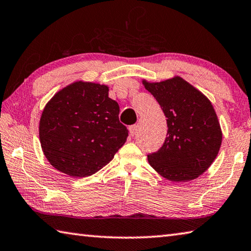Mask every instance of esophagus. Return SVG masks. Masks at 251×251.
Instances as JSON below:
<instances>
[{
	"label": "esophagus",
	"instance_id": "1",
	"mask_svg": "<svg viewBox=\"0 0 251 251\" xmlns=\"http://www.w3.org/2000/svg\"><path fill=\"white\" fill-rule=\"evenodd\" d=\"M137 125H131V126H129V135L131 136V137H134L135 136V134H136V131H137Z\"/></svg>",
	"mask_w": 251,
	"mask_h": 251
}]
</instances>
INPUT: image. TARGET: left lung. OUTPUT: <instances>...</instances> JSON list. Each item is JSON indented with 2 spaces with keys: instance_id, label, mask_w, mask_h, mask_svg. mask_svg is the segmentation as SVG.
Returning <instances> with one entry per match:
<instances>
[{
  "instance_id": "8db88e82",
  "label": "left lung",
  "mask_w": 251,
  "mask_h": 251,
  "mask_svg": "<svg viewBox=\"0 0 251 251\" xmlns=\"http://www.w3.org/2000/svg\"><path fill=\"white\" fill-rule=\"evenodd\" d=\"M143 84L157 100L167 117L168 133L148 162L167 180L186 182L206 171L217 157L222 129L209 100L181 76Z\"/></svg>"
}]
</instances>
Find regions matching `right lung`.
I'll list each match as a JSON object with an SVG mask.
<instances>
[{
	"label": "right lung",
	"instance_id": "obj_1",
	"mask_svg": "<svg viewBox=\"0 0 251 251\" xmlns=\"http://www.w3.org/2000/svg\"><path fill=\"white\" fill-rule=\"evenodd\" d=\"M108 86L75 81L53 95L39 121L43 152L54 169L74 177L94 175L125 144L128 130Z\"/></svg>",
	"mask_w": 251,
	"mask_h": 251
}]
</instances>
